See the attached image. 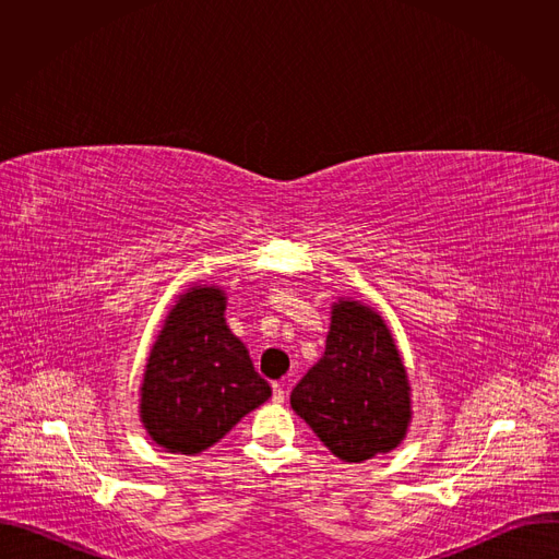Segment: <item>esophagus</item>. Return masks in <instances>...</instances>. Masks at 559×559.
Segmentation results:
<instances>
[{
  "label": "esophagus",
  "instance_id": "esophagus-1",
  "mask_svg": "<svg viewBox=\"0 0 559 559\" xmlns=\"http://www.w3.org/2000/svg\"><path fill=\"white\" fill-rule=\"evenodd\" d=\"M274 403H283L285 401V386L283 382H274V395H272Z\"/></svg>",
  "mask_w": 559,
  "mask_h": 559
}]
</instances>
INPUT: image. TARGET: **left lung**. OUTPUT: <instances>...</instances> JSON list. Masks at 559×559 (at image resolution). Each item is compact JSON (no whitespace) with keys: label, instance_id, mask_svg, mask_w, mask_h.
<instances>
[{"label":"left lung","instance_id":"1","mask_svg":"<svg viewBox=\"0 0 559 559\" xmlns=\"http://www.w3.org/2000/svg\"><path fill=\"white\" fill-rule=\"evenodd\" d=\"M292 409L343 462L401 444L412 425V384L384 318L354 298L332 302L325 354L289 395Z\"/></svg>","mask_w":559,"mask_h":559}]
</instances>
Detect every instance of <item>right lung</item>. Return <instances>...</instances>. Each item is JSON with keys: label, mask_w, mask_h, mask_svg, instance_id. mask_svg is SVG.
Instances as JSON below:
<instances>
[{"label": "right lung", "mask_w": 559, "mask_h": 559, "mask_svg": "<svg viewBox=\"0 0 559 559\" xmlns=\"http://www.w3.org/2000/svg\"><path fill=\"white\" fill-rule=\"evenodd\" d=\"M227 294L194 283L177 296L150 347L139 389V420L170 453L216 444L272 395L243 341L225 323Z\"/></svg>", "instance_id": "obj_1"}]
</instances>
